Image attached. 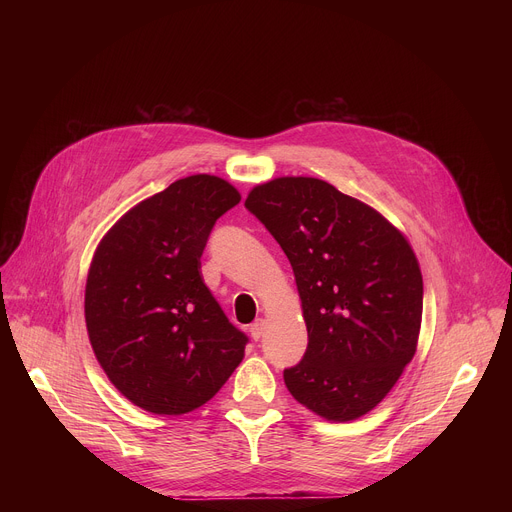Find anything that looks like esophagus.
I'll list each match as a JSON object with an SVG mask.
<instances>
[{
  "instance_id": "obj_1",
  "label": "esophagus",
  "mask_w": 512,
  "mask_h": 512,
  "mask_svg": "<svg viewBox=\"0 0 512 512\" xmlns=\"http://www.w3.org/2000/svg\"><path fill=\"white\" fill-rule=\"evenodd\" d=\"M263 330H265V320H257V322H253V324H251V328H249L251 338H253L255 342H257V340H261Z\"/></svg>"
}]
</instances>
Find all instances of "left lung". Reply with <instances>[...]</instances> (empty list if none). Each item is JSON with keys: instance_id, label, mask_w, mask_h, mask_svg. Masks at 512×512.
I'll list each match as a JSON object with an SVG mask.
<instances>
[{"instance_id": "left-lung-1", "label": "left lung", "mask_w": 512, "mask_h": 512, "mask_svg": "<svg viewBox=\"0 0 512 512\" xmlns=\"http://www.w3.org/2000/svg\"><path fill=\"white\" fill-rule=\"evenodd\" d=\"M245 206L294 269L308 348L283 371L296 401L328 421L377 407L411 362L423 279L407 239L383 214L318 178L255 186Z\"/></svg>"}]
</instances>
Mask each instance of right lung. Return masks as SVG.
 I'll return each mask as SVG.
<instances>
[{"mask_svg": "<svg viewBox=\"0 0 512 512\" xmlns=\"http://www.w3.org/2000/svg\"><path fill=\"white\" fill-rule=\"evenodd\" d=\"M241 194L196 174L125 212L99 243L85 289L91 346L133 405L182 415L212 399L239 367L249 338L200 275L214 223Z\"/></svg>", "mask_w": 512, "mask_h": 512, "instance_id": "1", "label": "right lung"}]
</instances>
